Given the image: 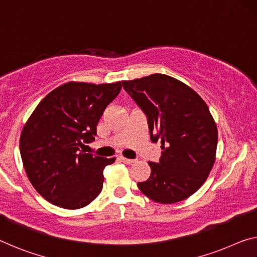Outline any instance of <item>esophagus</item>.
I'll return each instance as SVG.
<instances>
[{"label": "esophagus", "instance_id": "34e87169", "mask_svg": "<svg viewBox=\"0 0 257 257\" xmlns=\"http://www.w3.org/2000/svg\"><path fill=\"white\" fill-rule=\"evenodd\" d=\"M119 160H120V162H123V163H125V164H131V163H133V162H134L133 160L126 159V157H123V156H120Z\"/></svg>", "mask_w": 257, "mask_h": 257}]
</instances>
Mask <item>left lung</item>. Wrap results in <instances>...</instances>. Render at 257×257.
<instances>
[{"instance_id":"obj_1","label":"left lung","mask_w":257,"mask_h":257,"mask_svg":"<svg viewBox=\"0 0 257 257\" xmlns=\"http://www.w3.org/2000/svg\"><path fill=\"white\" fill-rule=\"evenodd\" d=\"M147 116L153 142L161 141L159 163L148 162L151 177L138 187L149 199L170 204L202 186L216 160L218 132L208 105L176 78L155 73L123 81Z\"/></svg>"}]
</instances>
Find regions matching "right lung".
<instances>
[{
  "label": "right lung",
  "instance_id": "obj_1",
  "mask_svg": "<svg viewBox=\"0 0 257 257\" xmlns=\"http://www.w3.org/2000/svg\"><path fill=\"white\" fill-rule=\"evenodd\" d=\"M121 84L66 82L51 90L24 125L19 140L24 168L48 202L79 209L101 193L103 170L116 159L86 154L80 147L95 140L98 120Z\"/></svg>",
  "mask_w": 257,
  "mask_h": 257
}]
</instances>
